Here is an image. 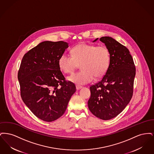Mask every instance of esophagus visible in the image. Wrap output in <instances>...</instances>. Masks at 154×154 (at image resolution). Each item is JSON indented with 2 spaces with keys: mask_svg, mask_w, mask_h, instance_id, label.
<instances>
[{
  "mask_svg": "<svg viewBox=\"0 0 154 154\" xmlns=\"http://www.w3.org/2000/svg\"><path fill=\"white\" fill-rule=\"evenodd\" d=\"M82 88V87L81 86V85H76V88H77V90L80 89H81Z\"/></svg>",
  "mask_w": 154,
  "mask_h": 154,
  "instance_id": "34e87169",
  "label": "esophagus"
}]
</instances>
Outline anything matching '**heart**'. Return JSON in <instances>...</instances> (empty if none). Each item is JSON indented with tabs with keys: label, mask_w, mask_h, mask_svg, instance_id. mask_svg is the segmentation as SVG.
<instances>
[{
	"label": "heart",
	"mask_w": 154,
	"mask_h": 154,
	"mask_svg": "<svg viewBox=\"0 0 154 154\" xmlns=\"http://www.w3.org/2000/svg\"><path fill=\"white\" fill-rule=\"evenodd\" d=\"M72 57L66 53L58 59L59 69L65 73H72L81 64L82 70L68 77L77 84H86L107 72L110 63L109 49L104 45L80 44L71 50Z\"/></svg>",
	"instance_id": "b5f03b06"
}]
</instances>
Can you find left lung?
<instances>
[{"label":"left lung","mask_w":154,"mask_h":154,"mask_svg":"<svg viewBox=\"0 0 154 154\" xmlns=\"http://www.w3.org/2000/svg\"><path fill=\"white\" fill-rule=\"evenodd\" d=\"M100 41L110 52V66L101 81L90 87L88 106L96 117L109 120L117 116L131 101L136 68L130 52L124 45L109 36L102 37Z\"/></svg>","instance_id":"left-lung-1"}]
</instances>
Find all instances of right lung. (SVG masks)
Returning a JSON list of instances; mask_svg holds the SVG:
<instances>
[{"label": "right lung", "instance_id": "add662e5", "mask_svg": "<svg viewBox=\"0 0 154 154\" xmlns=\"http://www.w3.org/2000/svg\"><path fill=\"white\" fill-rule=\"evenodd\" d=\"M69 44L45 41L26 53L18 73L21 96L25 105L39 119L52 122L65 112L74 84L66 81L58 59Z\"/></svg>", "mask_w": 154, "mask_h": 154}]
</instances>
